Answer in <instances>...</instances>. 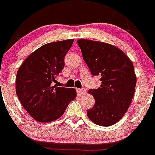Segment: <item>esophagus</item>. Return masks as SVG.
<instances>
[{
    "mask_svg": "<svg viewBox=\"0 0 155 155\" xmlns=\"http://www.w3.org/2000/svg\"><path fill=\"white\" fill-rule=\"evenodd\" d=\"M76 90H77V93H78V95H81L82 94H84V93L86 91L84 88H81H81H77Z\"/></svg>",
    "mask_w": 155,
    "mask_h": 155,
    "instance_id": "1",
    "label": "esophagus"
}]
</instances>
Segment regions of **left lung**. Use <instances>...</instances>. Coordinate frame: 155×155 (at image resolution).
<instances>
[{"mask_svg":"<svg viewBox=\"0 0 155 155\" xmlns=\"http://www.w3.org/2000/svg\"><path fill=\"white\" fill-rule=\"evenodd\" d=\"M78 43L91 74L99 75L102 81L98 88L88 90L95 102L87 116L97 125H113L123 118L134 97L137 78L132 61L109 43L88 39Z\"/></svg>","mask_w":155,"mask_h":155,"instance_id":"left-lung-1","label":"left lung"}]
</instances>
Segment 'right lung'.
<instances>
[{
	"label": "right lung",
	"instance_id": "right-lung-1",
	"mask_svg": "<svg viewBox=\"0 0 155 155\" xmlns=\"http://www.w3.org/2000/svg\"><path fill=\"white\" fill-rule=\"evenodd\" d=\"M74 39L47 43L31 53L16 76V94L24 109L40 123H49L64 114L77 96L74 88L53 86L62 71L64 57Z\"/></svg>",
	"mask_w": 155,
	"mask_h": 155
}]
</instances>
